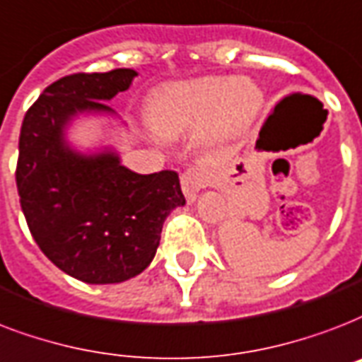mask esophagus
Instances as JSON below:
<instances>
[{"mask_svg":"<svg viewBox=\"0 0 362 362\" xmlns=\"http://www.w3.org/2000/svg\"><path fill=\"white\" fill-rule=\"evenodd\" d=\"M209 180H211V173L203 169V167H192V169H187L180 178L182 192L186 195V199L189 203L197 199V193L209 184Z\"/></svg>","mask_w":362,"mask_h":362,"instance_id":"1","label":"esophagus"}]
</instances>
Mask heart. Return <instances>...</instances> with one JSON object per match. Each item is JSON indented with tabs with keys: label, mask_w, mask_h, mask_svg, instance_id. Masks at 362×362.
<instances>
[{
	"label": "heart",
	"mask_w": 362,
	"mask_h": 362,
	"mask_svg": "<svg viewBox=\"0 0 362 362\" xmlns=\"http://www.w3.org/2000/svg\"><path fill=\"white\" fill-rule=\"evenodd\" d=\"M262 104V90L247 79L199 77L157 90L150 102V123L161 136H180L209 125L233 134L255 121Z\"/></svg>",
	"instance_id": "b5f03b06"
}]
</instances>
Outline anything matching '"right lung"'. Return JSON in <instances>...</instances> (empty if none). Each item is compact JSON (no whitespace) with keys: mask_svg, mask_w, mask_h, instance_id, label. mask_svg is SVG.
<instances>
[{"mask_svg":"<svg viewBox=\"0 0 362 362\" xmlns=\"http://www.w3.org/2000/svg\"><path fill=\"white\" fill-rule=\"evenodd\" d=\"M136 71L71 74L51 83L24 115L16 187L41 252L76 279L112 285L136 277L156 256L165 218L186 205L175 170L138 175L114 150L81 153L66 129L81 114L115 112L106 102Z\"/></svg>","mask_w":362,"mask_h":362,"instance_id":"right-lung-1","label":"right lung"}]
</instances>
